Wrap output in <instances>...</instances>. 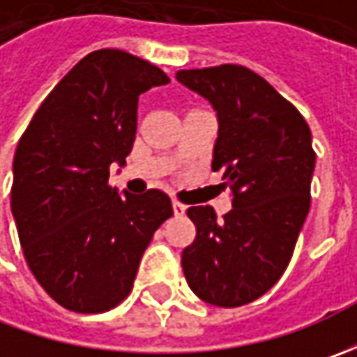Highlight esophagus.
<instances>
[{
	"instance_id": "34e87169",
	"label": "esophagus",
	"mask_w": 357,
	"mask_h": 357,
	"mask_svg": "<svg viewBox=\"0 0 357 357\" xmlns=\"http://www.w3.org/2000/svg\"><path fill=\"white\" fill-rule=\"evenodd\" d=\"M172 211H174L176 216H183V214L186 213V206L183 202H172Z\"/></svg>"
}]
</instances>
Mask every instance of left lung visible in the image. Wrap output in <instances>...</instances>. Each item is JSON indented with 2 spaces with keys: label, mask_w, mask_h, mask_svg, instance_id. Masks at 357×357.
Returning <instances> with one entry per match:
<instances>
[{
  "label": "left lung",
  "mask_w": 357,
  "mask_h": 357,
  "mask_svg": "<svg viewBox=\"0 0 357 357\" xmlns=\"http://www.w3.org/2000/svg\"><path fill=\"white\" fill-rule=\"evenodd\" d=\"M176 79L208 99L218 117L213 171L232 190V211L186 214L197 238L183 250L190 290L220 308H238L280 280L310 211L316 165L308 123L264 77L242 65L183 69Z\"/></svg>",
  "instance_id": "1"
}]
</instances>
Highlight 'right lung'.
I'll return each instance as SVG.
<instances>
[{
    "label": "right lung",
    "instance_id": "right-lung-1",
    "mask_svg": "<svg viewBox=\"0 0 357 357\" xmlns=\"http://www.w3.org/2000/svg\"><path fill=\"white\" fill-rule=\"evenodd\" d=\"M171 79L121 49L85 55L35 111L13 158L11 213L27 266L59 306L99 314L132 290L169 195L109 185L137 135L139 95Z\"/></svg>",
    "mask_w": 357,
    "mask_h": 357
}]
</instances>
